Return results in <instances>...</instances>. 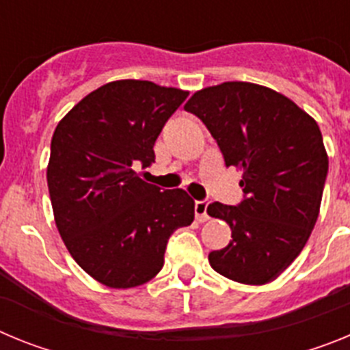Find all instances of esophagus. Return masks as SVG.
<instances>
[{
  "label": "esophagus",
  "instance_id": "1",
  "mask_svg": "<svg viewBox=\"0 0 350 350\" xmlns=\"http://www.w3.org/2000/svg\"><path fill=\"white\" fill-rule=\"evenodd\" d=\"M208 200H198L194 202V213H196V221L198 222H205L208 219Z\"/></svg>",
  "mask_w": 350,
  "mask_h": 350
}]
</instances>
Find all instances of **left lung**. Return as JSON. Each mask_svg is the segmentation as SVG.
I'll return each mask as SVG.
<instances>
[{
    "instance_id": "obj_1",
    "label": "left lung",
    "mask_w": 350,
    "mask_h": 350,
    "mask_svg": "<svg viewBox=\"0 0 350 350\" xmlns=\"http://www.w3.org/2000/svg\"><path fill=\"white\" fill-rule=\"evenodd\" d=\"M184 108L202 119L226 166L243 172L242 202L206 208L233 238L210 252V267L234 282H271L298 258L319 215L327 175L319 126L289 98L250 82L202 89Z\"/></svg>"
}]
</instances>
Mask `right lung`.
Segmentation results:
<instances>
[{"mask_svg": "<svg viewBox=\"0 0 350 350\" xmlns=\"http://www.w3.org/2000/svg\"><path fill=\"white\" fill-rule=\"evenodd\" d=\"M189 92L148 80H116L71 108L54 131L47 184L55 226L71 258L113 289L137 287L165 265L168 238L194 221L184 189L137 173Z\"/></svg>", "mask_w": 350, "mask_h": 350, "instance_id": "1", "label": "right lung"}]
</instances>
